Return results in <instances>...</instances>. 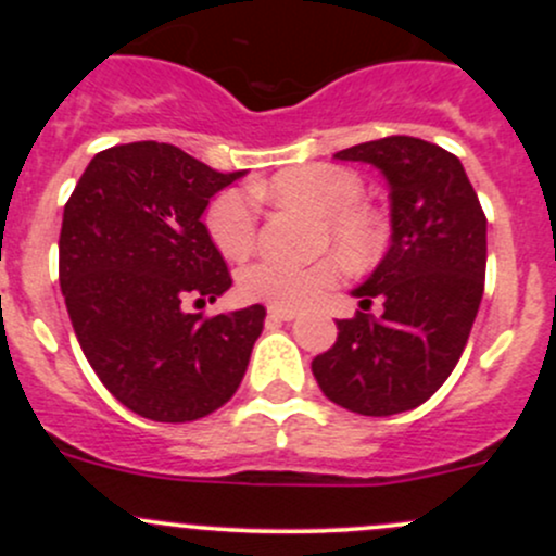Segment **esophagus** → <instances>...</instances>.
I'll return each mask as SVG.
<instances>
[{"label": "esophagus", "mask_w": 556, "mask_h": 556, "mask_svg": "<svg viewBox=\"0 0 556 556\" xmlns=\"http://www.w3.org/2000/svg\"><path fill=\"white\" fill-rule=\"evenodd\" d=\"M268 317L279 319V323H290V319L299 317V312L288 309V306H268Z\"/></svg>", "instance_id": "1"}]
</instances>
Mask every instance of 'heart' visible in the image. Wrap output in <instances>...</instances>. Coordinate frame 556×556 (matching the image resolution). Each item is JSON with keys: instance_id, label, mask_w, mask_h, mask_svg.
Masks as SVG:
<instances>
[{"instance_id": "obj_1", "label": "heart", "mask_w": 556, "mask_h": 556, "mask_svg": "<svg viewBox=\"0 0 556 556\" xmlns=\"http://www.w3.org/2000/svg\"><path fill=\"white\" fill-rule=\"evenodd\" d=\"M257 195L277 204L301 206L317 215L314 244L336 250L346 266H371L384 252L387 228L377 210L363 204V182L355 172L336 164H301L274 174ZM212 244L231 261H242L257 239V212L242 190H223L204 215ZM341 266L333 252L309 261L263 255L239 271V290L247 299L271 306H304L339 279Z\"/></svg>"}]
</instances>
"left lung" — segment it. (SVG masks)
<instances>
[{"mask_svg":"<svg viewBox=\"0 0 556 556\" xmlns=\"http://www.w3.org/2000/svg\"><path fill=\"white\" fill-rule=\"evenodd\" d=\"M341 161L374 164L390 182L392 244L355 290L361 309L312 361L325 397L363 417L412 412L457 366L486 271V217L457 155L417 137L355 144ZM374 298L383 314H367Z\"/></svg>","mask_w":556,"mask_h":556,"instance_id":"1","label":"left lung"}]
</instances>
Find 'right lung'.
Returning a JSON list of instances; mask_svg holds the SVG:
<instances>
[{"label": "right lung", "mask_w": 556, "mask_h": 556, "mask_svg": "<svg viewBox=\"0 0 556 556\" xmlns=\"http://www.w3.org/2000/svg\"><path fill=\"white\" fill-rule=\"evenodd\" d=\"M242 174L166 142L115 144L66 201L59 282L72 328L102 384L139 417L193 422L242 384L266 309L185 312L231 288L201 215Z\"/></svg>", "instance_id": "right-lung-1"}]
</instances>
